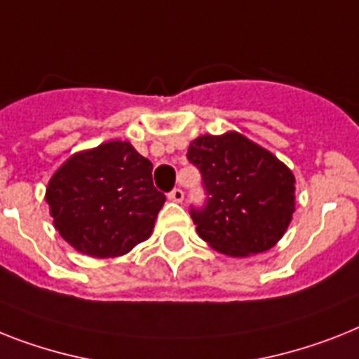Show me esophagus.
Here are the masks:
<instances>
[{"label": "esophagus", "instance_id": "1", "mask_svg": "<svg viewBox=\"0 0 359 359\" xmlns=\"http://www.w3.org/2000/svg\"><path fill=\"white\" fill-rule=\"evenodd\" d=\"M183 198H185V192H183L182 189H174V191L168 192V200L176 201V203L183 201Z\"/></svg>", "mask_w": 359, "mask_h": 359}]
</instances>
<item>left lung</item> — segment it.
Instances as JSON below:
<instances>
[{"label": "left lung", "mask_w": 359, "mask_h": 359, "mask_svg": "<svg viewBox=\"0 0 359 359\" xmlns=\"http://www.w3.org/2000/svg\"><path fill=\"white\" fill-rule=\"evenodd\" d=\"M187 159L198 167L205 205L191 207L196 233L212 250L248 257L271 250L295 211V177L283 161L238 132L200 135Z\"/></svg>", "instance_id": "left-lung-1"}]
</instances>
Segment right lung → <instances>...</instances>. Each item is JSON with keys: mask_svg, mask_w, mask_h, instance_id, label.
<instances>
[{"mask_svg": "<svg viewBox=\"0 0 359 359\" xmlns=\"http://www.w3.org/2000/svg\"><path fill=\"white\" fill-rule=\"evenodd\" d=\"M55 229L76 251L119 257L152 235L165 194L152 163L128 141H109L71 156L46 191Z\"/></svg>", "mask_w": 359, "mask_h": 359, "instance_id": "add662e5", "label": "right lung"}]
</instances>
